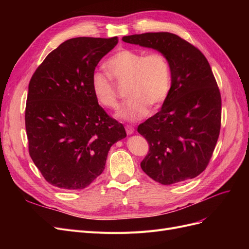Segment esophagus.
Here are the masks:
<instances>
[{"label": "esophagus", "instance_id": "esophagus-1", "mask_svg": "<svg viewBox=\"0 0 249 249\" xmlns=\"http://www.w3.org/2000/svg\"><path fill=\"white\" fill-rule=\"evenodd\" d=\"M125 131H126L127 135H132L134 133L135 129H134L132 125H125Z\"/></svg>", "mask_w": 249, "mask_h": 249}]
</instances>
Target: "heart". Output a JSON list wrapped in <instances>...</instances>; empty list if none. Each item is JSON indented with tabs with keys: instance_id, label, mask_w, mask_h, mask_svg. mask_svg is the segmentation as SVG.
<instances>
[{
	"instance_id": "1",
	"label": "heart",
	"mask_w": 249,
	"mask_h": 249,
	"mask_svg": "<svg viewBox=\"0 0 249 249\" xmlns=\"http://www.w3.org/2000/svg\"><path fill=\"white\" fill-rule=\"evenodd\" d=\"M108 71L117 81H127L129 101L116 113L124 122H138L147 115L149 105L158 107L167 99L171 89V65L161 52H145L124 49L112 55L106 62ZM93 95L102 106L118 107L113 81L107 73L96 71L91 79Z\"/></svg>"
}]
</instances>
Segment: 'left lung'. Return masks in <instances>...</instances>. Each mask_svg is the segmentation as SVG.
Masks as SVG:
<instances>
[{
    "label": "left lung",
    "mask_w": 249,
    "mask_h": 249,
    "mask_svg": "<svg viewBox=\"0 0 249 249\" xmlns=\"http://www.w3.org/2000/svg\"><path fill=\"white\" fill-rule=\"evenodd\" d=\"M123 40L163 53L171 65L167 99L137 129L149 145L142 170L162 185L197 177L209 164L221 125L220 91L208 60L168 32L124 36Z\"/></svg>",
    "instance_id": "1"
}]
</instances>
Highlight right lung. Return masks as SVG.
Wrapping results in <instances>:
<instances>
[{"label": "right lung", "instance_id": "1", "mask_svg": "<svg viewBox=\"0 0 249 249\" xmlns=\"http://www.w3.org/2000/svg\"><path fill=\"white\" fill-rule=\"evenodd\" d=\"M117 37H77L46 57L29 83L26 131L29 154L51 185L84 189L105 169L110 147L125 138L92 92L91 79Z\"/></svg>", "mask_w": 249, "mask_h": 249}]
</instances>
